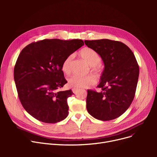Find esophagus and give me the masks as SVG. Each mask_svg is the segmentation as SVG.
<instances>
[{"label": "esophagus", "instance_id": "1", "mask_svg": "<svg viewBox=\"0 0 157 157\" xmlns=\"http://www.w3.org/2000/svg\"><path fill=\"white\" fill-rule=\"evenodd\" d=\"M72 92H73L74 94H76V93L78 92V89L73 88L72 89Z\"/></svg>", "mask_w": 157, "mask_h": 157}]
</instances>
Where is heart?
<instances>
[{
	"label": "heart",
	"mask_w": 157,
	"mask_h": 157,
	"mask_svg": "<svg viewBox=\"0 0 157 157\" xmlns=\"http://www.w3.org/2000/svg\"><path fill=\"white\" fill-rule=\"evenodd\" d=\"M79 55L83 59L88 65L92 66V71L96 74H99L101 69L98 67L101 62V59L98 54L94 49L90 48H85L82 49L79 52ZM73 55H69L64 60L62 69L64 73L69 74L72 71V65L73 61ZM96 83V78L92 75H88L85 76H81L78 75H74L70 77L68 79V85L71 88H87L92 86Z\"/></svg>",
	"instance_id": "1"
}]
</instances>
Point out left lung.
Listing matches in <instances>:
<instances>
[{
	"label": "left lung",
	"instance_id": "1",
	"mask_svg": "<svg viewBox=\"0 0 157 157\" xmlns=\"http://www.w3.org/2000/svg\"><path fill=\"white\" fill-rule=\"evenodd\" d=\"M85 43L101 56L104 63L97 86L102 91L87 90V111L97 120H114L124 113L134 100L139 65L131 49L120 41L105 39L85 40Z\"/></svg>",
	"mask_w": 157,
	"mask_h": 157
}]
</instances>
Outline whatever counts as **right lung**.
Returning a JSON list of instances; mask_svg holds the SVG:
<instances>
[{
  "mask_svg": "<svg viewBox=\"0 0 157 157\" xmlns=\"http://www.w3.org/2000/svg\"><path fill=\"white\" fill-rule=\"evenodd\" d=\"M84 45L81 39H44L25 47L14 69L19 99L37 120L55 123L68 116L71 90L59 91L67 83L62 66L64 60Z\"/></svg>",
  "mask_w": 157,
  "mask_h": 157,
  "instance_id": "right-lung-1",
  "label": "right lung"
}]
</instances>
